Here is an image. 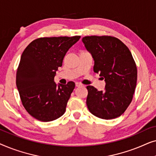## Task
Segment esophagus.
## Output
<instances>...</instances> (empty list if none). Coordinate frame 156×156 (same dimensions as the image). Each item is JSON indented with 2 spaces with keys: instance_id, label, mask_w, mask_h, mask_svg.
Here are the masks:
<instances>
[{
  "instance_id": "34e87169",
  "label": "esophagus",
  "mask_w": 156,
  "mask_h": 156,
  "mask_svg": "<svg viewBox=\"0 0 156 156\" xmlns=\"http://www.w3.org/2000/svg\"><path fill=\"white\" fill-rule=\"evenodd\" d=\"M75 86H76V87H81V86H82V84H80V83L76 82V84H75Z\"/></svg>"
}]
</instances>
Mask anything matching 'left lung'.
I'll return each instance as SVG.
<instances>
[{"instance_id": "8db88e82", "label": "left lung", "mask_w": 156, "mask_h": 156, "mask_svg": "<svg viewBox=\"0 0 156 156\" xmlns=\"http://www.w3.org/2000/svg\"><path fill=\"white\" fill-rule=\"evenodd\" d=\"M82 42L94 60V72L103 76L104 91L87 86V108L102 119L120 116L133 99L137 81V67L125 44L112 36H86Z\"/></svg>"}]
</instances>
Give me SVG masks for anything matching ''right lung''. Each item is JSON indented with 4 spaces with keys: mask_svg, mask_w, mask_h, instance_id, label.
<instances>
[{
    "mask_svg": "<svg viewBox=\"0 0 156 156\" xmlns=\"http://www.w3.org/2000/svg\"><path fill=\"white\" fill-rule=\"evenodd\" d=\"M74 37H40L23 51L16 73V86L25 110L43 122L65 114L75 84H56L54 78L66 53L80 40Z\"/></svg>",
    "mask_w": 156,
    "mask_h": 156,
    "instance_id": "1",
    "label": "right lung"
}]
</instances>
